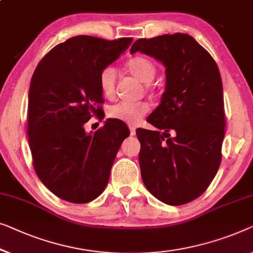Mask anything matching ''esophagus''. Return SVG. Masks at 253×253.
Returning <instances> with one entry per match:
<instances>
[{
    "mask_svg": "<svg viewBox=\"0 0 253 253\" xmlns=\"http://www.w3.org/2000/svg\"><path fill=\"white\" fill-rule=\"evenodd\" d=\"M129 129H130V134L134 135L135 134V127L133 126H129Z\"/></svg>",
    "mask_w": 253,
    "mask_h": 253,
    "instance_id": "34e87169",
    "label": "esophagus"
}]
</instances>
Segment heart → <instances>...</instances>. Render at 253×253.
Masks as SVG:
<instances>
[{
    "label": "heart",
    "instance_id": "heart-1",
    "mask_svg": "<svg viewBox=\"0 0 253 253\" xmlns=\"http://www.w3.org/2000/svg\"><path fill=\"white\" fill-rule=\"evenodd\" d=\"M126 71L137 78L139 81L144 83L152 82L156 76L157 67L154 61L147 57H133L126 63ZM98 84L101 93L106 98H113L115 96L116 89V72L115 69L108 66L102 68L99 78H98ZM149 111V105L146 101H120L112 105L108 108V116L112 119L120 120L122 122L135 124L142 119V116L147 114Z\"/></svg>",
    "mask_w": 253,
    "mask_h": 253
}]
</instances>
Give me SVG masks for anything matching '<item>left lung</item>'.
Returning <instances> with one entry per match:
<instances>
[{
  "mask_svg": "<svg viewBox=\"0 0 253 253\" xmlns=\"http://www.w3.org/2000/svg\"><path fill=\"white\" fill-rule=\"evenodd\" d=\"M155 58L166 67V91L138 129L142 181L161 202L182 206L202 195L221 162L225 109L219 68L188 34L140 39L130 52ZM172 135H170V133Z\"/></svg>",
  "mask_w": 253,
  "mask_h": 253,
  "instance_id": "1",
  "label": "left lung"
}]
</instances>
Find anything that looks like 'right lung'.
I'll use <instances>...</instances> for the list:
<instances>
[{
	"label": "right lung",
	"instance_id": "right-lung-1",
	"mask_svg": "<svg viewBox=\"0 0 253 253\" xmlns=\"http://www.w3.org/2000/svg\"><path fill=\"white\" fill-rule=\"evenodd\" d=\"M131 43L132 38L74 36L50 50L33 74L27 111L33 164L43 185L61 200L91 202L108 184L129 129L122 121L107 119L96 132L86 133L84 124L101 113L102 68Z\"/></svg>",
	"mask_w": 253,
	"mask_h": 253
}]
</instances>
